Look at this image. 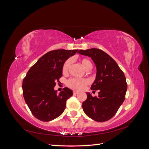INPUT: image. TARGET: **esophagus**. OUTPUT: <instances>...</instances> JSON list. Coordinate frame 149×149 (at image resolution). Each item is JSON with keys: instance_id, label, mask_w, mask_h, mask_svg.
Returning a JSON list of instances; mask_svg holds the SVG:
<instances>
[{"instance_id": "1", "label": "esophagus", "mask_w": 149, "mask_h": 149, "mask_svg": "<svg viewBox=\"0 0 149 149\" xmlns=\"http://www.w3.org/2000/svg\"><path fill=\"white\" fill-rule=\"evenodd\" d=\"M73 93H74V94H78V93H79V91L74 90V91H73Z\"/></svg>"}]
</instances>
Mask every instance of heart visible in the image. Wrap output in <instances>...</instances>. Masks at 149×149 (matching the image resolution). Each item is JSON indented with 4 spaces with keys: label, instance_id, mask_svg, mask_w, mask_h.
<instances>
[{
    "label": "heart",
    "instance_id": "obj_1",
    "mask_svg": "<svg viewBox=\"0 0 149 149\" xmlns=\"http://www.w3.org/2000/svg\"><path fill=\"white\" fill-rule=\"evenodd\" d=\"M81 63L82 66L84 67L86 70L91 69L92 65L91 61L86 58H82L81 60ZM72 63L71 59H68L65 62L63 68H62V71L63 74H67L69 68L70 67ZM88 81L86 79H79V78H71L67 81V86L72 89H77V90H81L84 86L88 84Z\"/></svg>",
    "mask_w": 149,
    "mask_h": 149
}]
</instances>
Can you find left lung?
I'll return each instance as SVG.
<instances>
[{"mask_svg":"<svg viewBox=\"0 0 149 149\" xmlns=\"http://www.w3.org/2000/svg\"><path fill=\"white\" fill-rule=\"evenodd\" d=\"M78 53L91 57L94 61L96 75L91 89L100 90L98 97L86 93L83 110L95 121H107L115 116L125 99L127 88L125 75L113 59L101 49L91 48Z\"/></svg>","mask_w":149,"mask_h":149,"instance_id":"obj_1","label":"left lung"}]
</instances>
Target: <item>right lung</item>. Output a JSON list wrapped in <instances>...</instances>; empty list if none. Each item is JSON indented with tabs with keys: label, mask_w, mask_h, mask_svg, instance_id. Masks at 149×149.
<instances>
[{
	"label": "right lung",
	"mask_w": 149,
	"mask_h": 149,
	"mask_svg": "<svg viewBox=\"0 0 149 149\" xmlns=\"http://www.w3.org/2000/svg\"><path fill=\"white\" fill-rule=\"evenodd\" d=\"M78 49H56L40 58L28 71L23 81V95L33 115L42 121H50L63 112L67 100L72 96L65 87L59 94L54 88L62 76V68Z\"/></svg>",
	"instance_id": "obj_1"
}]
</instances>
